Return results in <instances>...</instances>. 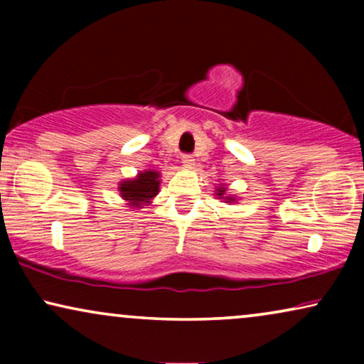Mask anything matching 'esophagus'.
Here are the masks:
<instances>
[{
  "label": "esophagus",
  "instance_id": "1",
  "mask_svg": "<svg viewBox=\"0 0 364 364\" xmlns=\"http://www.w3.org/2000/svg\"><path fill=\"white\" fill-rule=\"evenodd\" d=\"M182 164L186 167H192L193 164H196V159H193L192 156H188V154H186V156H182Z\"/></svg>",
  "mask_w": 364,
  "mask_h": 364
}]
</instances>
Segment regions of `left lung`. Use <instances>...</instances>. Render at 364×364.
<instances>
[{
  "instance_id": "1",
  "label": "left lung",
  "mask_w": 364,
  "mask_h": 364,
  "mask_svg": "<svg viewBox=\"0 0 364 364\" xmlns=\"http://www.w3.org/2000/svg\"><path fill=\"white\" fill-rule=\"evenodd\" d=\"M215 196H217V198H222V200L227 202V203H235V200H237L235 196H227V186H225V183H223V186H218L215 188Z\"/></svg>"
}]
</instances>
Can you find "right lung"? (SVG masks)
I'll list each match as a JSON object with an SVG mask.
<instances>
[{"label": "right lung", "mask_w": 364, "mask_h": 364, "mask_svg": "<svg viewBox=\"0 0 364 364\" xmlns=\"http://www.w3.org/2000/svg\"><path fill=\"white\" fill-rule=\"evenodd\" d=\"M159 188H161V172L147 168L139 172L134 178L119 182L117 191L129 208L139 210L152 202V198L159 193Z\"/></svg>", "instance_id": "1"}]
</instances>
